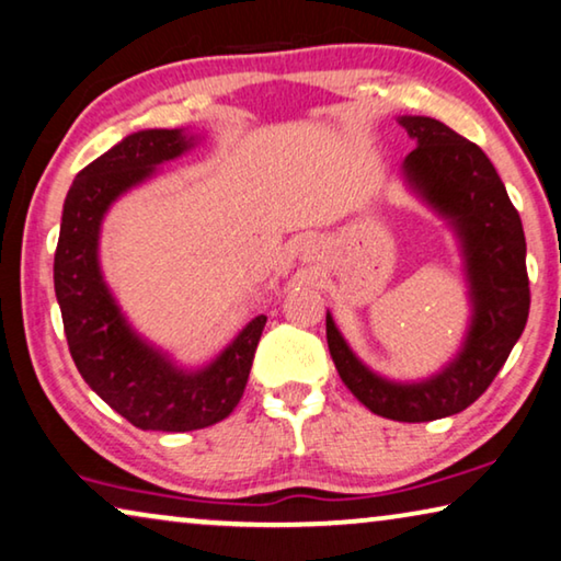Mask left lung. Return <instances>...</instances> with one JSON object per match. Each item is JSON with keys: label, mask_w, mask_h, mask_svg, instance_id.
I'll list each match as a JSON object with an SVG mask.
<instances>
[{"label": "left lung", "mask_w": 561, "mask_h": 561, "mask_svg": "<svg viewBox=\"0 0 561 561\" xmlns=\"http://www.w3.org/2000/svg\"><path fill=\"white\" fill-rule=\"evenodd\" d=\"M400 123L417 140L403 165L408 181L448 216L461 237L471 282V330L461 355L446 370L413 386H398L367 370L330 314L328 345L342 382L365 408L390 421L425 423L461 413L486 392L522 337L531 295L522 219L494 163L436 118L408 115Z\"/></svg>", "instance_id": "left-lung-1"}]
</instances>
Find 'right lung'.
<instances>
[{"label": "right lung", "mask_w": 561, "mask_h": 561, "mask_svg": "<svg viewBox=\"0 0 561 561\" xmlns=\"http://www.w3.org/2000/svg\"><path fill=\"white\" fill-rule=\"evenodd\" d=\"M191 148L181 130L133 133L75 175L55 252V291L67 345L90 388L140 431L183 433L227 417L244 396L266 317L204 367L186 373L128 328L98 264V231L107 206L148 179L158 163Z\"/></svg>", "instance_id": "right-lung-1"}]
</instances>
